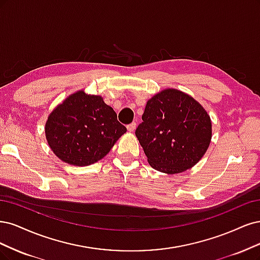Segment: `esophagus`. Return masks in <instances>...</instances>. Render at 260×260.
<instances>
[{
    "label": "esophagus",
    "instance_id": "esophagus-1",
    "mask_svg": "<svg viewBox=\"0 0 260 260\" xmlns=\"http://www.w3.org/2000/svg\"><path fill=\"white\" fill-rule=\"evenodd\" d=\"M135 128H136V123L135 122H133V123L127 125V131L128 132H134V131H135Z\"/></svg>",
    "mask_w": 260,
    "mask_h": 260
}]
</instances>
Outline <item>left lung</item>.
<instances>
[{
	"mask_svg": "<svg viewBox=\"0 0 260 260\" xmlns=\"http://www.w3.org/2000/svg\"><path fill=\"white\" fill-rule=\"evenodd\" d=\"M135 132L154 170L169 175L193 167L212 140V121L190 95L166 88L150 98Z\"/></svg>",
	"mask_w": 260,
	"mask_h": 260,
	"instance_id": "left-lung-1",
	"label": "left lung"
}]
</instances>
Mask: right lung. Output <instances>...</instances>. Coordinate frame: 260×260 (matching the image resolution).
<instances>
[{"label":"right lung","instance_id":"obj_1","mask_svg":"<svg viewBox=\"0 0 260 260\" xmlns=\"http://www.w3.org/2000/svg\"><path fill=\"white\" fill-rule=\"evenodd\" d=\"M104 98L78 90L48 115L45 136L57 157L74 166H87L105 157L126 127Z\"/></svg>","mask_w":260,"mask_h":260}]
</instances>
